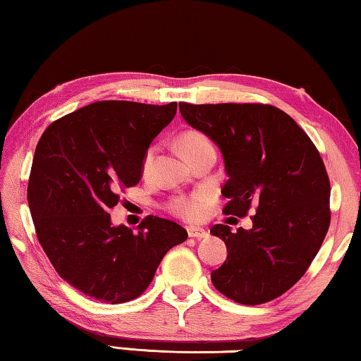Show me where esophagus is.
I'll return each instance as SVG.
<instances>
[{
  "mask_svg": "<svg viewBox=\"0 0 361 361\" xmlns=\"http://www.w3.org/2000/svg\"><path fill=\"white\" fill-rule=\"evenodd\" d=\"M188 235L192 237V239H205V237H209V232L204 228H197V226H189Z\"/></svg>",
  "mask_w": 361,
  "mask_h": 361,
  "instance_id": "1",
  "label": "esophagus"
}]
</instances>
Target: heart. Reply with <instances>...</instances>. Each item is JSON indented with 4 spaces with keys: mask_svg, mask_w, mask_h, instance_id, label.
<instances>
[{
    "mask_svg": "<svg viewBox=\"0 0 361 361\" xmlns=\"http://www.w3.org/2000/svg\"><path fill=\"white\" fill-rule=\"evenodd\" d=\"M210 145L209 138H207L204 133H200L197 130H188L185 133H181V137L178 140V146L183 154L188 159L192 154L194 151H197L204 146ZM152 154H154V149H149L146 152L145 161H143V170L148 172L152 162ZM207 204H209V195L205 192H197L189 195V197H180L173 200L172 204V210L175 215H178L181 218L186 219H197L202 216V213L207 209Z\"/></svg>",
    "mask_w": 361,
    "mask_h": 361,
    "instance_id": "heart-1",
    "label": "heart"
}]
</instances>
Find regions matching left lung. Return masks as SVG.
<instances>
[{"label": "left lung", "mask_w": 361, "mask_h": 361, "mask_svg": "<svg viewBox=\"0 0 361 361\" xmlns=\"http://www.w3.org/2000/svg\"><path fill=\"white\" fill-rule=\"evenodd\" d=\"M180 113L221 151L226 215L242 218L256 207L252 229H210L228 248L212 283L235 302L272 301L304 276L328 232L325 164L307 133L276 106L180 103Z\"/></svg>", "instance_id": "obj_1"}]
</instances>
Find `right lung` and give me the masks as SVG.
<instances>
[{
    "mask_svg": "<svg viewBox=\"0 0 361 361\" xmlns=\"http://www.w3.org/2000/svg\"><path fill=\"white\" fill-rule=\"evenodd\" d=\"M176 103L95 102L52 122L36 146L28 205L36 235L59 276L97 301L121 304L148 288L180 224L146 216L138 231L114 226L119 189L135 186L152 140Z\"/></svg>",
    "mask_w": 361,
    "mask_h": 361,
    "instance_id": "right-lung-1",
    "label": "right lung"
}]
</instances>
